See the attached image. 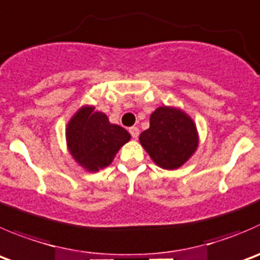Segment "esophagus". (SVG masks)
<instances>
[{"mask_svg": "<svg viewBox=\"0 0 260 260\" xmlns=\"http://www.w3.org/2000/svg\"><path fill=\"white\" fill-rule=\"evenodd\" d=\"M129 133L133 138H137L138 135H140V129L137 127H131L129 128Z\"/></svg>", "mask_w": 260, "mask_h": 260, "instance_id": "obj_1", "label": "esophagus"}]
</instances>
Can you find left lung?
Listing matches in <instances>:
<instances>
[{
    "label": "left lung",
    "mask_w": 260,
    "mask_h": 260,
    "mask_svg": "<svg viewBox=\"0 0 260 260\" xmlns=\"http://www.w3.org/2000/svg\"><path fill=\"white\" fill-rule=\"evenodd\" d=\"M140 142L156 165L174 170L197 150V127L183 110L160 107L151 114L150 128L141 133Z\"/></svg>",
    "instance_id": "obj_1"
}]
</instances>
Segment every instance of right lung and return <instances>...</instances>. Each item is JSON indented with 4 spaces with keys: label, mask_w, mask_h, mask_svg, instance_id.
Wrapping results in <instances>:
<instances>
[{
    "label": "right lung",
    "mask_w": 260,
    "mask_h": 260,
    "mask_svg": "<svg viewBox=\"0 0 260 260\" xmlns=\"http://www.w3.org/2000/svg\"><path fill=\"white\" fill-rule=\"evenodd\" d=\"M67 147L79 165L87 171L107 168L131 135L123 127L112 124L107 115L94 107L80 108L66 128Z\"/></svg>",
    "instance_id": "add662e5"
}]
</instances>
